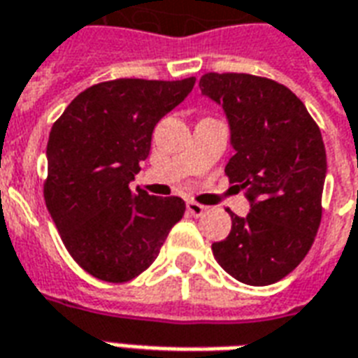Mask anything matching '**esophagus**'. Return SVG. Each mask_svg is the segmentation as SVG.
<instances>
[{"instance_id":"esophagus-1","label":"esophagus","mask_w":358,"mask_h":358,"mask_svg":"<svg viewBox=\"0 0 358 358\" xmlns=\"http://www.w3.org/2000/svg\"><path fill=\"white\" fill-rule=\"evenodd\" d=\"M187 209H189V213H192L194 217H201V215L208 211V208L198 203V201H187Z\"/></svg>"}]
</instances>
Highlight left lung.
Here are the masks:
<instances>
[{"label": "left lung", "instance_id": "8db88e82", "mask_svg": "<svg viewBox=\"0 0 358 358\" xmlns=\"http://www.w3.org/2000/svg\"><path fill=\"white\" fill-rule=\"evenodd\" d=\"M200 88L227 113L236 155L224 173L251 201L245 219L228 211L232 230L211 245L213 257L241 283H278L306 259L321 224L327 176L321 130L278 80L206 73Z\"/></svg>", "mask_w": 358, "mask_h": 358}]
</instances>
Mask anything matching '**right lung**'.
I'll list each match as a JSON object with an SVG mask.
<instances>
[{"label": "right lung", "instance_id": "add662e5", "mask_svg": "<svg viewBox=\"0 0 358 358\" xmlns=\"http://www.w3.org/2000/svg\"><path fill=\"white\" fill-rule=\"evenodd\" d=\"M196 79H115L80 92L52 124L45 203L67 252L96 279L126 283L149 268L185 215L177 196L130 190L158 120Z\"/></svg>", "mask_w": 358, "mask_h": 358}]
</instances>
